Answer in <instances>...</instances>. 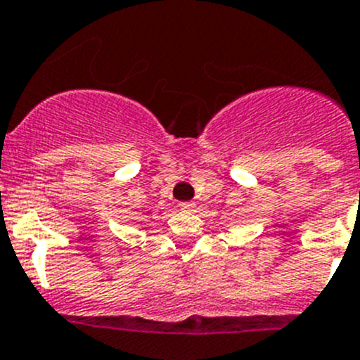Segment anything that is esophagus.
Instances as JSON below:
<instances>
[{
  "instance_id": "esophagus-1",
  "label": "esophagus",
  "mask_w": 360,
  "mask_h": 360,
  "mask_svg": "<svg viewBox=\"0 0 360 360\" xmlns=\"http://www.w3.org/2000/svg\"><path fill=\"white\" fill-rule=\"evenodd\" d=\"M179 207L183 209V211H193V209H195V202H181Z\"/></svg>"
}]
</instances>
